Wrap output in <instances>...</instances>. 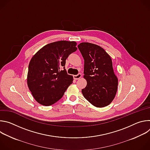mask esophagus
I'll list each match as a JSON object with an SVG mask.
<instances>
[{
    "label": "esophagus",
    "instance_id": "obj_1",
    "mask_svg": "<svg viewBox=\"0 0 150 150\" xmlns=\"http://www.w3.org/2000/svg\"><path fill=\"white\" fill-rule=\"evenodd\" d=\"M81 76H82L81 74V73H79V74H77V75H74V78L75 79H79V78L81 77Z\"/></svg>",
    "mask_w": 150,
    "mask_h": 150
}]
</instances>
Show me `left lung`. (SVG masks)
<instances>
[{
	"mask_svg": "<svg viewBox=\"0 0 150 150\" xmlns=\"http://www.w3.org/2000/svg\"><path fill=\"white\" fill-rule=\"evenodd\" d=\"M78 47L84 59L83 77L87 82L82 90L83 97L97 108L108 105L118 85L110 56L100 46L90 42H81Z\"/></svg>",
	"mask_w": 150,
	"mask_h": 150,
	"instance_id": "left-lung-1",
	"label": "left lung"
}]
</instances>
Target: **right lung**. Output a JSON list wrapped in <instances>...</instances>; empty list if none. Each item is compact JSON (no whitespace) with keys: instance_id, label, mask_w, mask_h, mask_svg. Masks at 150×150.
<instances>
[{"instance_id":"add662e5","label":"right lung","mask_w":150,"mask_h":150,"mask_svg":"<svg viewBox=\"0 0 150 150\" xmlns=\"http://www.w3.org/2000/svg\"><path fill=\"white\" fill-rule=\"evenodd\" d=\"M75 41L51 42L39 50L28 66L27 83L35 100L43 105H51L60 100L73 82L65 69L66 60L75 52ZM63 67V70L60 68Z\"/></svg>"}]
</instances>
